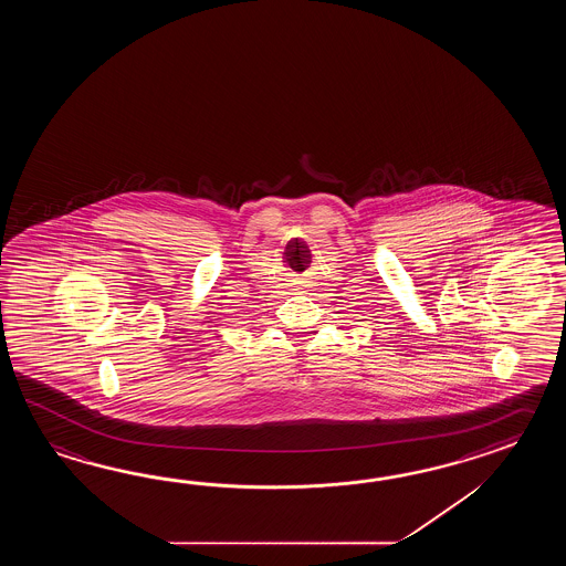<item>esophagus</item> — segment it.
I'll return each mask as SVG.
<instances>
[{
  "label": "esophagus",
  "mask_w": 566,
  "mask_h": 566,
  "mask_svg": "<svg viewBox=\"0 0 566 566\" xmlns=\"http://www.w3.org/2000/svg\"><path fill=\"white\" fill-rule=\"evenodd\" d=\"M300 285L303 289L307 287V283H305V281H300Z\"/></svg>",
  "instance_id": "34e87169"
}]
</instances>
